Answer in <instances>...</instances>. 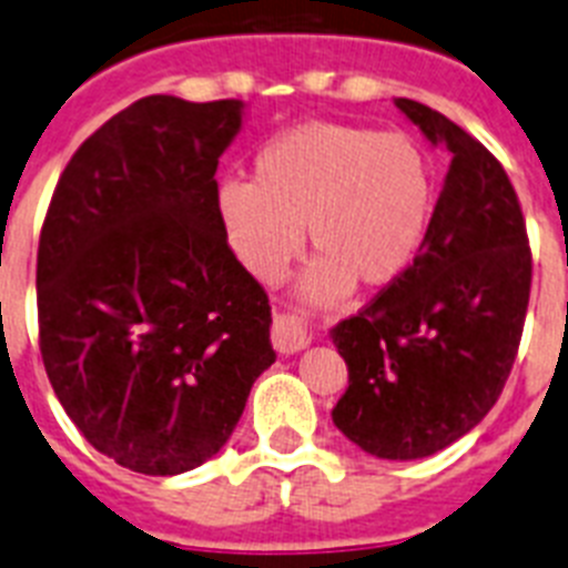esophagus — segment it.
<instances>
[{
    "label": "esophagus",
    "mask_w": 568,
    "mask_h": 568,
    "mask_svg": "<svg viewBox=\"0 0 568 568\" xmlns=\"http://www.w3.org/2000/svg\"><path fill=\"white\" fill-rule=\"evenodd\" d=\"M271 343H274L280 354H297L312 343V334H308V328L300 320L277 317L274 320V332H271Z\"/></svg>",
    "instance_id": "esophagus-1"
}]
</instances>
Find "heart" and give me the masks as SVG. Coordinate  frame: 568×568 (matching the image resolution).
Listing matches in <instances>:
<instances>
[{"label": "heart", "instance_id": "b5f03b06", "mask_svg": "<svg viewBox=\"0 0 568 568\" xmlns=\"http://www.w3.org/2000/svg\"><path fill=\"white\" fill-rule=\"evenodd\" d=\"M216 223L251 277L274 285L303 251L317 260L300 283L308 303H334L354 283L400 280L428 236L434 174L417 142L343 122H305L251 162V182L225 180Z\"/></svg>", "mask_w": 568, "mask_h": 568}]
</instances>
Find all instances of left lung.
<instances>
[{
    "label": "left lung",
    "mask_w": 568,
    "mask_h": 568,
    "mask_svg": "<svg viewBox=\"0 0 568 568\" xmlns=\"http://www.w3.org/2000/svg\"><path fill=\"white\" fill-rule=\"evenodd\" d=\"M452 156L420 254L332 328L348 388L332 420L383 460L437 455L489 414L520 345L531 251L500 162L423 102L394 100Z\"/></svg>",
    "instance_id": "8db88e82"
}]
</instances>
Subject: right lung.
I'll use <instances>...</instances> for the list:
<instances>
[{
    "label": "right lung",
    "instance_id": "obj_1",
    "mask_svg": "<svg viewBox=\"0 0 568 568\" xmlns=\"http://www.w3.org/2000/svg\"><path fill=\"white\" fill-rule=\"evenodd\" d=\"M243 120V100L128 105L71 156L39 236L48 379L85 440L140 475L211 460L277 359L268 297L214 211Z\"/></svg>",
    "mask_w": 568,
    "mask_h": 568
}]
</instances>
